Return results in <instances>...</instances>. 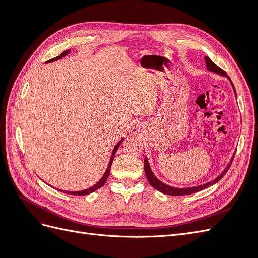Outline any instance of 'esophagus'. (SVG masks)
Listing matches in <instances>:
<instances>
[{
    "mask_svg": "<svg viewBox=\"0 0 258 258\" xmlns=\"http://www.w3.org/2000/svg\"><path fill=\"white\" fill-rule=\"evenodd\" d=\"M132 132H134V134H138V129H132Z\"/></svg>",
    "mask_w": 258,
    "mask_h": 258,
    "instance_id": "34e87169",
    "label": "esophagus"
}]
</instances>
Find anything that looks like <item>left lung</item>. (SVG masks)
I'll list each match as a JSON object with an SVG mask.
<instances>
[{"instance_id": "8db88e82", "label": "left lung", "mask_w": 258, "mask_h": 258, "mask_svg": "<svg viewBox=\"0 0 258 258\" xmlns=\"http://www.w3.org/2000/svg\"><path fill=\"white\" fill-rule=\"evenodd\" d=\"M205 59H206V66H207V69L209 70V71L214 72V73H216V74H218V75H221V76H226V77H227V79L230 81V79L228 77L227 73H226V72L224 71V70H222L221 68H218V67L214 63V62H212V60H211L209 57H205ZM230 83H231V85H232L233 91H235V95H236L235 86H233V84H232L231 81H230ZM235 154H236V153H235ZM235 154H233L230 162L228 163V166L226 167V169L223 171V172H222L220 175H218L216 178H214L213 181L208 182V183L202 184V185L195 186V187H189V188H177V187L169 186V185H167V184H165V183L160 182L159 179H158L157 177H156V176L154 175V173L152 172L151 167H150V163H148L147 158L144 159V172H145V175H146V178H147L148 183H150V184L154 187L155 189H157L158 191H160V192H162V194H165V195H170V196H184V195H190V194H194V192L204 190V189L208 188V187L212 186V185H214L215 183H217L218 181H220V179H221V178L226 174V172H227V171H228V169H229V167H230V165H231V162H232V160H233V157H235Z\"/></svg>"}]
</instances>
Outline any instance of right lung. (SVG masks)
Here are the masks:
<instances>
[{"mask_svg":"<svg viewBox=\"0 0 258 258\" xmlns=\"http://www.w3.org/2000/svg\"><path fill=\"white\" fill-rule=\"evenodd\" d=\"M69 52H70V49H69V50L63 51V52H62L61 54H59L58 57L53 58V59H50V60H49V61H47V62L56 61V60H59V59H61V58H63V57H66V56H67V54H68ZM122 141H123V139H121L120 141H119L118 143H117V144H116V146L114 147L113 153H112V156H111V159H110V162H108V166H107V168H106L105 173L103 174V176H102V177H101V179H100V181H99L96 185H93L92 187H89V188H87V189L80 190V191H66V190H61V189H58V190H60V191H62V192H66V194H71V195H74V196H85V195H89V194H91V192H93V191H96L97 189L101 188V187H102V186L105 184L106 179H107V176H108V174H110L111 166H112V162H113V160H114L115 154H116L117 150H118V147H119V145L121 144V142H122Z\"/></svg>","mask_w":258,"mask_h":258,"instance_id":"right-lung-1","label":"right lung"}]
</instances>
